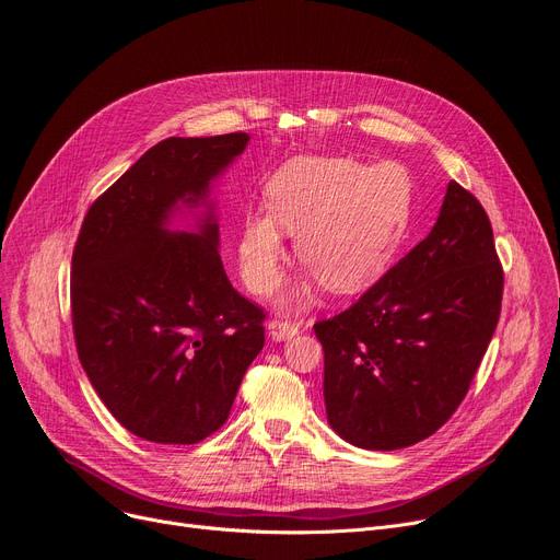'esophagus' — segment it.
<instances>
[{
	"instance_id": "1",
	"label": "esophagus",
	"mask_w": 560,
	"mask_h": 560,
	"mask_svg": "<svg viewBox=\"0 0 560 560\" xmlns=\"http://www.w3.org/2000/svg\"><path fill=\"white\" fill-rule=\"evenodd\" d=\"M267 334H270L275 340H288L300 334V325L290 320H270L267 323Z\"/></svg>"
}]
</instances>
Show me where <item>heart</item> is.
Here are the masks:
<instances>
[{"instance_id": "obj_1", "label": "heart", "mask_w": 560, "mask_h": 560, "mask_svg": "<svg viewBox=\"0 0 560 560\" xmlns=\"http://www.w3.org/2000/svg\"><path fill=\"white\" fill-rule=\"evenodd\" d=\"M267 210L242 217L240 272L256 295L281 279L285 235L308 270L281 295L285 308L306 306L325 283L336 295L371 288L392 265L407 231L411 180L398 162L300 155L265 185Z\"/></svg>"}]
</instances>
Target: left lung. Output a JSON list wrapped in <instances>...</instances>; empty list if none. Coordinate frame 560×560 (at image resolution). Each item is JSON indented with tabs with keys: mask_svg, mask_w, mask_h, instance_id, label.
Returning a JSON list of instances; mask_svg holds the SVG:
<instances>
[{
	"mask_svg": "<svg viewBox=\"0 0 560 560\" xmlns=\"http://www.w3.org/2000/svg\"><path fill=\"white\" fill-rule=\"evenodd\" d=\"M501 295L492 224L451 180L428 237L357 304L313 325L331 430L366 451L405 448L440 430L469 392Z\"/></svg>",
	"mask_w": 560,
	"mask_h": 560,
	"instance_id": "8db88e82",
	"label": "left lung"
}]
</instances>
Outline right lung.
Returning a JSON list of instances; mask_svg holds the SVG:
<instances>
[{
    "mask_svg": "<svg viewBox=\"0 0 560 560\" xmlns=\"http://www.w3.org/2000/svg\"><path fill=\"white\" fill-rule=\"evenodd\" d=\"M247 143V132L155 143L89 208L72 252L82 369L145 442L197 444L222 428L262 350L265 313L224 272L210 197Z\"/></svg>",
    "mask_w": 560,
    "mask_h": 560,
    "instance_id": "1",
    "label": "right lung"
}]
</instances>
